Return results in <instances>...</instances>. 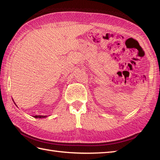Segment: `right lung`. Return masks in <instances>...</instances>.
Segmentation results:
<instances>
[{
  "instance_id": "right-lung-1",
  "label": "right lung",
  "mask_w": 160,
  "mask_h": 160,
  "mask_svg": "<svg viewBox=\"0 0 160 160\" xmlns=\"http://www.w3.org/2000/svg\"><path fill=\"white\" fill-rule=\"evenodd\" d=\"M47 117V115H35V118H45Z\"/></svg>"
}]
</instances>
